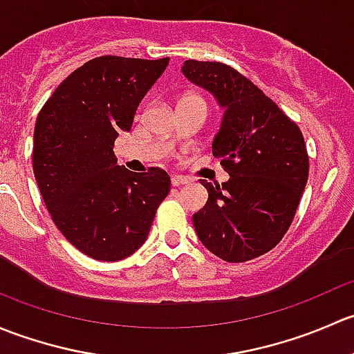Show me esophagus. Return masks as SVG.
<instances>
[{"mask_svg": "<svg viewBox=\"0 0 354 354\" xmlns=\"http://www.w3.org/2000/svg\"><path fill=\"white\" fill-rule=\"evenodd\" d=\"M171 183H173V187H181V185L190 183V180L187 176H181V174H173L171 176Z\"/></svg>", "mask_w": 354, "mask_h": 354, "instance_id": "esophagus-1", "label": "esophagus"}]
</instances>
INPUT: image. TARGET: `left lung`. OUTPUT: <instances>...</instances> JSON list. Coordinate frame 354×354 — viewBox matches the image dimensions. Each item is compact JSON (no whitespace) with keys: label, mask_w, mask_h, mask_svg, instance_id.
<instances>
[{"label":"left lung","mask_w":354,"mask_h":354,"mask_svg":"<svg viewBox=\"0 0 354 354\" xmlns=\"http://www.w3.org/2000/svg\"><path fill=\"white\" fill-rule=\"evenodd\" d=\"M224 111L212 154L230 174L226 183H200L207 203L194 214L198 240L226 262H246L281 241L308 180L305 140L291 120L234 68L188 59L181 66Z\"/></svg>","instance_id":"left-lung-1"}]
</instances>
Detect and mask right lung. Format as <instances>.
Here are the masks:
<instances>
[{
    "label": "right lung",
    "instance_id": "right-lung-1",
    "mask_svg": "<svg viewBox=\"0 0 354 354\" xmlns=\"http://www.w3.org/2000/svg\"><path fill=\"white\" fill-rule=\"evenodd\" d=\"M167 63L91 59L59 84L35 121L32 160L42 200L63 236L91 259L116 262L137 252L171 190L164 169L131 173L113 152Z\"/></svg>",
    "mask_w": 354,
    "mask_h": 354
}]
</instances>
